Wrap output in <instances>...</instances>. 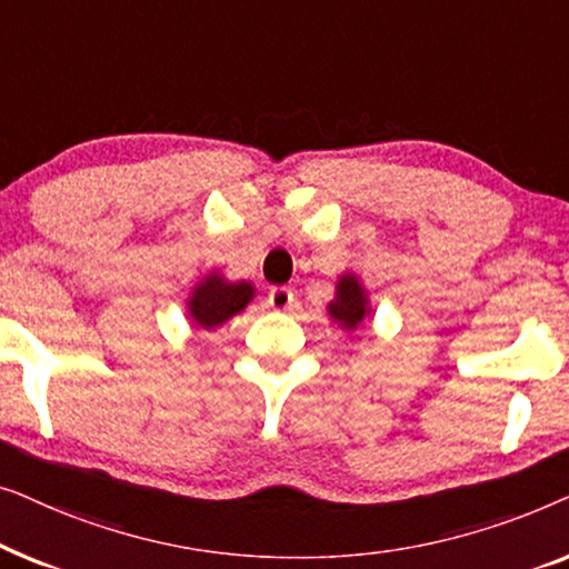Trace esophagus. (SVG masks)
Listing matches in <instances>:
<instances>
[{
  "label": "esophagus",
  "mask_w": 569,
  "mask_h": 569,
  "mask_svg": "<svg viewBox=\"0 0 569 569\" xmlns=\"http://www.w3.org/2000/svg\"><path fill=\"white\" fill-rule=\"evenodd\" d=\"M267 300L274 310H290L295 306V292H292V287L279 284V287H271Z\"/></svg>",
  "instance_id": "esophagus-1"
}]
</instances>
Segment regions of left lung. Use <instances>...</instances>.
<instances>
[{
  "instance_id": "1",
  "label": "left lung",
  "mask_w": 569,
  "mask_h": 569,
  "mask_svg": "<svg viewBox=\"0 0 569 569\" xmlns=\"http://www.w3.org/2000/svg\"><path fill=\"white\" fill-rule=\"evenodd\" d=\"M331 316L337 318L339 323H345L347 329H355L357 323L365 318V292L360 282L355 277H341V282L337 287V300L329 306Z\"/></svg>"
}]
</instances>
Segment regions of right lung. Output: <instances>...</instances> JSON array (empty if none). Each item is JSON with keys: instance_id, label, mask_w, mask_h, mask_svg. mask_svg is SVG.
<instances>
[{"instance_id": "obj_1", "label": "right lung", "mask_w": 569, "mask_h": 569, "mask_svg": "<svg viewBox=\"0 0 569 569\" xmlns=\"http://www.w3.org/2000/svg\"><path fill=\"white\" fill-rule=\"evenodd\" d=\"M253 298V287L248 282H222L220 277H207L191 295V318L204 329H214L243 310Z\"/></svg>"}]
</instances>
